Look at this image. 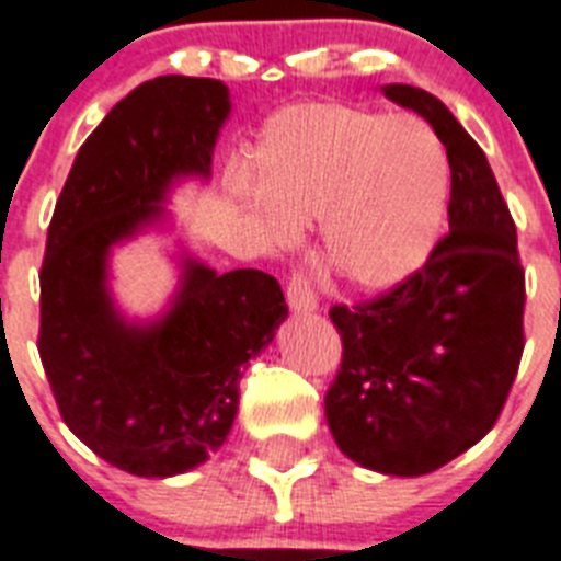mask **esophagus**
Instances as JSON below:
<instances>
[{
    "label": "esophagus",
    "mask_w": 561,
    "mask_h": 561,
    "mask_svg": "<svg viewBox=\"0 0 561 561\" xmlns=\"http://www.w3.org/2000/svg\"><path fill=\"white\" fill-rule=\"evenodd\" d=\"M286 300H289V307L298 314L318 312V295H314L312 284H309L304 275L289 277V284H286Z\"/></svg>",
    "instance_id": "obj_1"
}]
</instances>
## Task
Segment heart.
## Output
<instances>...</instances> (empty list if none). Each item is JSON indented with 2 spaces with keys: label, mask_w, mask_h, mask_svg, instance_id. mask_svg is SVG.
Returning <instances> with one entry per match:
<instances>
[{
  "label": "heart",
  "mask_w": 561,
  "mask_h": 561,
  "mask_svg": "<svg viewBox=\"0 0 561 561\" xmlns=\"http://www.w3.org/2000/svg\"><path fill=\"white\" fill-rule=\"evenodd\" d=\"M257 192L234 197L275 243L318 220L321 263L360 291H387L427 263L450 201L436 131L410 114L344 103L291 105L254 146Z\"/></svg>",
  "instance_id": "obj_1"
}]
</instances>
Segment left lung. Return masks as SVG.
<instances>
[{"instance_id":"left-lung-1","label":"left lung","mask_w":561,"mask_h":561,"mask_svg":"<svg viewBox=\"0 0 561 561\" xmlns=\"http://www.w3.org/2000/svg\"><path fill=\"white\" fill-rule=\"evenodd\" d=\"M381 94L427 119L447 148L450 234L401 286L330 312L344 360L327 392V424L355 465L413 479L496 424L525 350V272L479 142L421 88L392 82Z\"/></svg>"}]
</instances>
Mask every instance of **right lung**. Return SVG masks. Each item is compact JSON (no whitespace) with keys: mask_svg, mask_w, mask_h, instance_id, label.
<instances>
[{"mask_svg":"<svg viewBox=\"0 0 561 561\" xmlns=\"http://www.w3.org/2000/svg\"><path fill=\"white\" fill-rule=\"evenodd\" d=\"M229 88L157 77L119 100L82 142L42 263L39 358L59 413L88 450L142 479L206 465L224 447L249 358L286 321L284 291L257 270L220 272L178 238V286L151 318L114 298L111 257L178 229L171 192L211 178Z\"/></svg>","mask_w":561,"mask_h":561,"instance_id":"add662e5","label":"right lung"}]
</instances>
